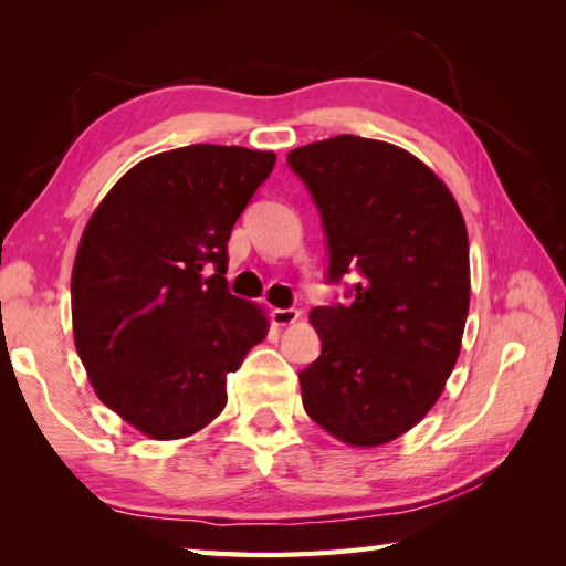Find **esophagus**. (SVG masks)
I'll use <instances>...</instances> for the list:
<instances>
[{"label":"esophagus","mask_w":566,"mask_h":566,"mask_svg":"<svg viewBox=\"0 0 566 566\" xmlns=\"http://www.w3.org/2000/svg\"><path fill=\"white\" fill-rule=\"evenodd\" d=\"M298 318V311L296 308H274L272 311V321L276 326H292Z\"/></svg>","instance_id":"1"}]
</instances>
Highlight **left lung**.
<instances>
[{
  "label": "left lung",
  "instance_id": "obj_1",
  "mask_svg": "<svg viewBox=\"0 0 566 566\" xmlns=\"http://www.w3.org/2000/svg\"><path fill=\"white\" fill-rule=\"evenodd\" d=\"M321 213L328 284L350 304L316 306V363L298 371L306 413L375 448L411 430L442 394L469 311V243L436 172L384 140L335 136L286 155Z\"/></svg>",
  "mask_w": 566,
  "mask_h": 566
}]
</instances>
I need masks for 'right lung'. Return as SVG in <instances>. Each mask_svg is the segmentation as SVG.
I'll list each match as a JSON object with an SVG mask.
<instances>
[{
  "mask_svg": "<svg viewBox=\"0 0 566 566\" xmlns=\"http://www.w3.org/2000/svg\"><path fill=\"white\" fill-rule=\"evenodd\" d=\"M274 153L185 146L138 163L84 228L72 268L75 347L99 399L155 440L221 413L226 375L268 335L226 286L228 238Z\"/></svg>",
  "mask_w": 566,
  "mask_h": 566,
  "instance_id": "1",
  "label": "right lung"
}]
</instances>
